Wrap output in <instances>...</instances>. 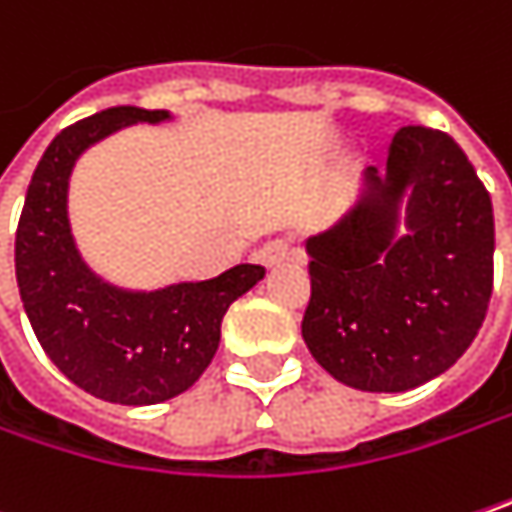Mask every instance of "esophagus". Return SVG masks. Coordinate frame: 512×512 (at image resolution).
Returning a JSON list of instances; mask_svg holds the SVG:
<instances>
[{"label": "esophagus", "mask_w": 512, "mask_h": 512, "mask_svg": "<svg viewBox=\"0 0 512 512\" xmlns=\"http://www.w3.org/2000/svg\"><path fill=\"white\" fill-rule=\"evenodd\" d=\"M290 257H296V252L284 243V240H272V243H266L260 252L255 255V260L260 266H266V269H278L284 260H290Z\"/></svg>", "instance_id": "obj_1"}]
</instances>
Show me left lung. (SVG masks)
Segmentation results:
<instances>
[{
  "instance_id": "obj_1",
  "label": "left lung",
  "mask_w": 512,
  "mask_h": 512,
  "mask_svg": "<svg viewBox=\"0 0 512 512\" xmlns=\"http://www.w3.org/2000/svg\"><path fill=\"white\" fill-rule=\"evenodd\" d=\"M492 252V202L463 149L434 128H401L384 172L369 166L357 202L307 240V349L363 393L434 381L481 331Z\"/></svg>"
}]
</instances>
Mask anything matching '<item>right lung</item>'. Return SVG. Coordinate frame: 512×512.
Listing matches in <instances>:
<instances>
[{
    "label": "right lung",
    "mask_w": 512,
    "mask_h": 512,
    "mask_svg": "<svg viewBox=\"0 0 512 512\" xmlns=\"http://www.w3.org/2000/svg\"><path fill=\"white\" fill-rule=\"evenodd\" d=\"M166 119L122 105L64 128L31 175L14 249L20 299L49 360L84 393L131 407L190 390L219 349L225 310L263 278V266L240 263L143 293L102 281L81 260L67 213L75 161L125 125Z\"/></svg>",
    "instance_id": "add662e5"
}]
</instances>
